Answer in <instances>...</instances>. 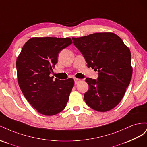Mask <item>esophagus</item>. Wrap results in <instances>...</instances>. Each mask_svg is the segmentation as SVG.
<instances>
[{
    "label": "esophagus",
    "mask_w": 147,
    "mask_h": 147,
    "mask_svg": "<svg viewBox=\"0 0 147 147\" xmlns=\"http://www.w3.org/2000/svg\"><path fill=\"white\" fill-rule=\"evenodd\" d=\"M74 83L75 84H77L81 81V79H78V78H74Z\"/></svg>",
    "instance_id": "1"
}]
</instances>
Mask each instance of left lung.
<instances>
[{
    "label": "left lung",
    "instance_id": "1",
    "mask_svg": "<svg viewBox=\"0 0 147 147\" xmlns=\"http://www.w3.org/2000/svg\"><path fill=\"white\" fill-rule=\"evenodd\" d=\"M72 39L87 66L98 72L97 80L86 79L89 86L84 95L86 104L100 112L111 110L122 100L131 80L129 49L112 32L94 33Z\"/></svg>",
    "mask_w": 147,
    "mask_h": 147
}]
</instances>
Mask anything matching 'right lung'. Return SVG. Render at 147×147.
Segmentation results:
<instances>
[{"label":"right lung","instance_id":"right-lung-1","mask_svg":"<svg viewBox=\"0 0 147 147\" xmlns=\"http://www.w3.org/2000/svg\"><path fill=\"white\" fill-rule=\"evenodd\" d=\"M73 43L69 37H32L24 44L16 60L18 84L24 97L40 114L55 115L66 107L74 84L72 78L50 76L58 54Z\"/></svg>","mask_w":147,"mask_h":147}]
</instances>
